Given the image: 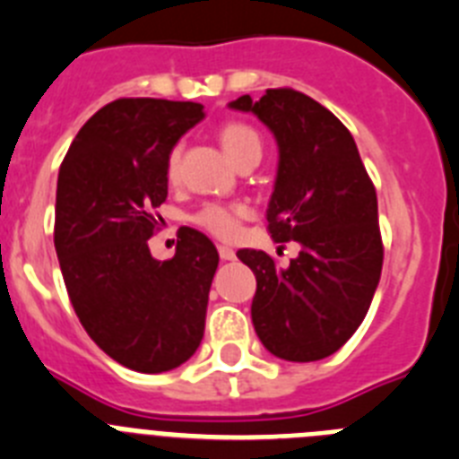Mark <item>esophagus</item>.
<instances>
[{
  "instance_id": "esophagus-1",
  "label": "esophagus",
  "mask_w": 459,
  "mask_h": 459,
  "mask_svg": "<svg viewBox=\"0 0 459 459\" xmlns=\"http://www.w3.org/2000/svg\"><path fill=\"white\" fill-rule=\"evenodd\" d=\"M218 255H221V259H225V262H232V259L237 257V253H234L230 246H218Z\"/></svg>"
}]
</instances>
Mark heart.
<instances>
[{
    "label": "heart",
    "mask_w": 459,
    "mask_h": 459,
    "mask_svg": "<svg viewBox=\"0 0 459 459\" xmlns=\"http://www.w3.org/2000/svg\"><path fill=\"white\" fill-rule=\"evenodd\" d=\"M218 140L225 153L232 158L234 163H243L253 156H262V140L243 121H225L218 128ZM179 165H181V149H172L168 158V179L177 181L179 177ZM248 216V209L241 204H204L197 213L193 216V222L202 227L204 232L213 234V237L230 238L237 234L238 222Z\"/></svg>",
    "instance_id": "heart-1"
}]
</instances>
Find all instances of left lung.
<instances>
[{
	"mask_svg": "<svg viewBox=\"0 0 459 459\" xmlns=\"http://www.w3.org/2000/svg\"><path fill=\"white\" fill-rule=\"evenodd\" d=\"M230 108L253 112L278 142V177L266 221L299 257L278 266L264 250H238L257 278L253 324L278 359L335 354L370 310L384 264L377 190L342 121L296 89H266Z\"/></svg>",
	"mask_w": 459,
	"mask_h": 459,
	"instance_id": "left-lung-1",
	"label": "left lung"
}]
</instances>
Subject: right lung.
Returning a JSON list of instances; mask_svg holds the SVG:
<instances>
[{"label": "right lung", "instance_id": "1", "mask_svg": "<svg viewBox=\"0 0 459 459\" xmlns=\"http://www.w3.org/2000/svg\"><path fill=\"white\" fill-rule=\"evenodd\" d=\"M202 117L200 103L112 100L59 168L55 250L68 299L89 338L135 372L179 368L204 335L216 246L181 227L172 259L149 250L168 200V158Z\"/></svg>", "mask_w": 459, "mask_h": 459}]
</instances>
